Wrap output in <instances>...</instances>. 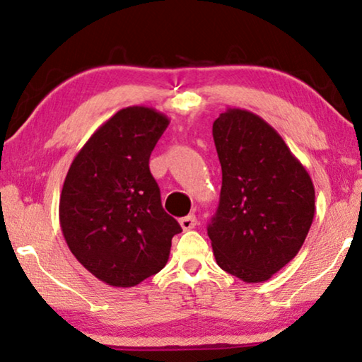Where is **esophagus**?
Instances as JSON below:
<instances>
[{
  "instance_id": "obj_1",
  "label": "esophagus",
  "mask_w": 362,
  "mask_h": 362,
  "mask_svg": "<svg viewBox=\"0 0 362 362\" xmlns=\"http://www.w3.org/2000/svg\"><path fill=\"white\" fill-rule=\"evenodd\" d=\"M180 226H182L183 230H192V229H195V226H197V216H195V214H188V216H185V218H182V219H180Z\"/></svg>"
}]
</instances>
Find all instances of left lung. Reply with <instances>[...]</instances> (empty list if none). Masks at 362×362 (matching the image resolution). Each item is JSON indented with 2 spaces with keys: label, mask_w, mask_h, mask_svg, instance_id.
Returning a JSON list of instances; mask_svg holds the SVG:
<instances>
[{
  "label": "left lung",
  "mask_w": 362,
  "mask_h": 362,
  "mask_svg": "<svg viewBox=\"0 0 362 362\" xmlns=\"http://www.w3.org/2000/svg\"><path fill=\"white\" fill-rule=\"evenodd\" d=\"M223 169L208 226L216 263L245 283L267 281L293 260L314 221V183L272 125L228 109L213 123Z\"/></svg>",
  "instance_id": "8db88e82"
}]
</instances>
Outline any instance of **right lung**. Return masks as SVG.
<instances>
[{"label": "right lung", "instance_id": "obj_1", "mask_svg": "<svg viewBox=\"0 0 362 362\" xmlns=\"http://www.w3.org/2000/svg\"><path fill=\"white\" fill-rule=\"evenodd\" d=\"M169 125L164 113L133 105L95 129L73 159L60 195V226L76 260L113 288H132L169 260L182 233L167 214L149 156Z\"/></svg>", "mask_w": 362, "mask_h": 362}]
</instances>
